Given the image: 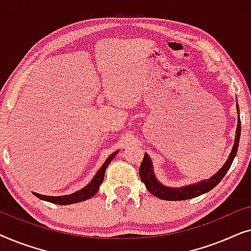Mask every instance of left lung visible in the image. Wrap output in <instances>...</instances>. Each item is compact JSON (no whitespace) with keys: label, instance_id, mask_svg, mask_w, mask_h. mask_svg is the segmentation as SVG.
Returning <instances> with one entry per match:
<instances>
[{"label":"left lung","instance_id":"left-lung-1","mask_svg":"<svg viewBox=\"0 0 251 251\" xmlns=\"http://www.w3.org/2000/svg\"><path fill=\"white\" fill-rule=\"evenodd\" d=\"M239 113V106L236 105ZM240 133H241V121L240 118L238 119V126H236L235 131V139H234V145L231 151L227 161H226L224 166L216 173L214 176L209 178V179L199 181V183L186 185L183 187H169L160 183L156 179L155 175L153 171V164L151 157L145 153L144 160L142 164L139 167V177L140 180L145 184L147 190L150 191V193H152L154 197L161 199V200H168V201H181V200H187V199L197 198L199 195L207 193V192L211 191L212 188L221 183V180L224 178V176L227 173L229 167L232 166L233 160L236 155L240 142Z\"/></svg>","mask_w":251,"mask_h":251}]
</instances>
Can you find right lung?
<instances>
[{"label": "right lung", "mask_w": 251, "mask_h": 251, "mask_svg": "<svg viewBox=\"0 0 251 251\" xmlns=\"http://www.w3.org/2000/svg\"><path fill=\"white\" fill-rule=\"evenodd\" d=\"M116 153H118V151L107 157V160L105 161V163L100 167V169L97 171V174L95 175V177L92 178V180L87 185V186L82 188L80 191L75 192V193H72L70 195H61V197H49V195H42V194L35 193V192H33V194L35 195L36 198L41 199V200L51 202V203H54V204H60V205L77 203V202L88 200V199L92 198L98 192L99 186H100L102 180H104L106 168L108 167L109 163H111V161L113 160V157L115 156Z\"/></svg>", "instance_id": "right-lung-1"}]
</instances>
